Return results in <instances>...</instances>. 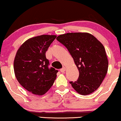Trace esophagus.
Masks as SVG:
<instances>
[{
	"instance_id": "obj_1",
	"label": "esophagus",
	"mask_w": 121,
	"mask_h": 121,
	"mask_svg": "<svg viewBox=\"0 0 121 121\" xmlns=\"http://www.w3.org/2000/svg\"><path fill=\"white\" fill-rule=\"evenodd\" d=\"M65 71V68H62V69H60V72H61V73H64Z\"/></svg>"
}]
</instances>
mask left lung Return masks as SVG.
I'll list each match as a JSON object with an SVG mask.
<instances>
[{"mask_svg": "<svg viewBox=\"0 0 121 121\" xmlns=\"http://www.w3.org/2000/svg\"><path fill=\"white\" fill-rule=\"evenodd\" d=\"M56 39L67 48L79 70L77 81L69 82L72 87L82 95L94 92L108 72V60L103 45L88 33H67Z\"/></svg>", "mask_w": 121, "mask_h": 121, "instance_id": "obj_1", "label": "left lung"}]
</instances>
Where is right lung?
<instances>
[{
	"label": "right lung",
	"mask_w": 121,
	"mask_h": 121,
	"mask_svg": "<svg viewBox=\"0 0 121 121\" xmlns=\"http://www.w3.org/2000/svg\"><path fill=\"white\" fill-rule=\"evenodd\" d=\"M55 35L39 36L23 43L16 53L13 68L16 79L24 88L36 95H43L51 88L57 70L49 68L45 53Z\"/></svg>",
	"instance_id": "obj_1"
}]
</instances>
